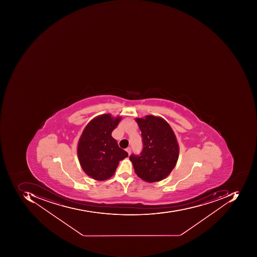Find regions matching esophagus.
<instances>
[{
  "mask_svg": "<svg viewBox=\"0 0 257 257\" xmlns=\"http://www.w3.org/2000/svg\"><path fill=\"white\" fill-rule=\"evenodd\" d=\"M126 152L128 153V155H131V148H126Z\"/></svg>",
  "mask_w": 257,
  "mask_h": 257,
  "instance_id": "obj_1",
  "label": "esophagus"
}]
</instances>
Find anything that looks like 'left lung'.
<instances>
[{"instance_id": "1", "label": "left lung", "mask_w": 257, "mask_h": 257, "mask_svg": "<svg viewBox=\"0 0 257 257\" xmlns=\"http://www.w3.org/2000/svg\"><path fill=\"white\" fill-rule=\"evenodd\" d=\"M143 138L140 156L130 160L138 177L148 183L165 179L176 166L179 145L169 123L161 116L147 115L136 118Z\"/></svg>"}]
</instances>
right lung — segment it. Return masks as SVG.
Here are the masks:
<instances>
[{"mask_svg":"<svg viewBox=\"0 0 257 257\" xmlns=\"http://www.w3.org/2000/svg\"><path fill=\"white\" fill-rule=\"evenodd\" d=\"M122 117L109 113L91 119L84 128L77 145L79 164L88 176L105 181L114 175L119 161L128 157L111 136Z\"/></svg>","mask_w":257,"mask_h":257,"instance_id":"right-lung-1","label":"right lung"}]
</instances>
